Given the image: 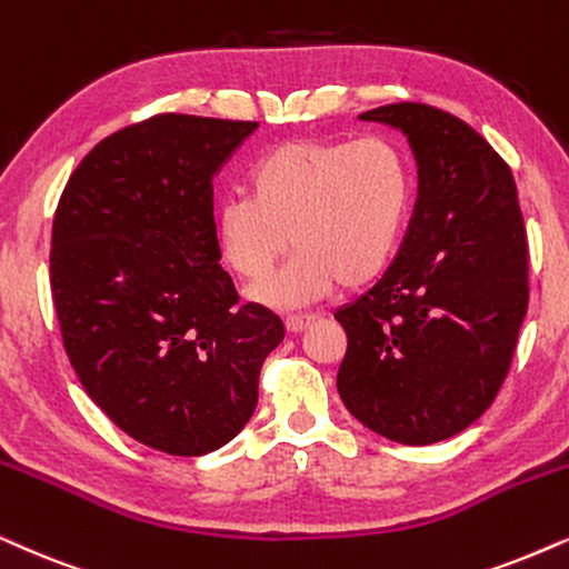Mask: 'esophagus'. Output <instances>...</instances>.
<instances>
[{
    "instance_id": "34e87169",
    "label": "esophagus",
    "mask_w": 569,
    "mask_h": 569,
    "mask_svg": "<svg viewBox=\"0 0 569 569\" xmlns=\"http://www.w3.org/2000/svg\"><path fill=\"white\" fill-rule=\"evenodd\" d=\"M312 322L315 315H289V318H286V328H289V333H301V330H307Z\"/></svg>"
}]
</instances>
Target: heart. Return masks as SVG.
<instances>
[{
	"instance_id": "heart-1",
	"label": "heart",
	"mask_w": 569,
	"mask_h": 569,
	"mask_svg": "<svg viewBox=\"0 0 569 569\" xmlns=\"http://www.w3.org/2000/svg\"><path fill=\"white\" fill-rule=\"evenodd\" d=\"M249 189L220 201L214 226L222 257L249 283L268 278L291 243L299 249L257 291L276 307L372 283L412 212V170L386 139L278 143L251 164Z\"/></svg>"
}]
</instances>
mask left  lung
<instances>
[{
    "mask_svg": "<svg viewBox=\"0 0 569 569\" xmlns=\"http://www.w3.org/2000/svg\"><path fill=\"white\" fill-rule=\"evenodd\" d=\"M399 128L417 201L399 254L336 312L338 393L397 443L462 433L493 405L528 312V233L509 164L465 120L420 102L359 114Z\"/></svg>",
    "mask_w": 569,
    "mask_h": 569,
    "instance_id": "8db88e82",
    "label": "left lung"
}]
</instances>
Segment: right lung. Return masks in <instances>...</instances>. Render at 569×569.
Masks as SVG:
<instances>
[{
  "mask_svg": "<svg viewBox=\"0 0 569 569\" xmlns=\"http://www.w3.org/2000/svg\"><path fill=\"white\" fill-rule=\"evenodd\" d=\"M251 120L164 112L107 136L68 178L49 283L86 393L136 441L172 457L220 449L260 399L283 341L220 268L212 178Z\"/></svg>",
  "mask_w": 569,
  "mask_h": 569,
  "instance_id": "1",
  "label": "right lung"
}]
</instances>
